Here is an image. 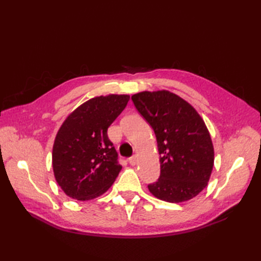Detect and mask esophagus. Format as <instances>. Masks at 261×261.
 Wrapping results in <instances>:
<instances>
[{"mask_svg":"<svg viewBox=\"0 0 261 261\" xmlns=\"http://www.w3.org/2000/svg\"><path fill=\"white\" fill-rule=\"evenodd\" d=\"M136 156L135 155H133V156H130V158H128V162H129V164L130 165H135L136 164Z\"/></svg>","mask_w":261,"mask_h":261,"instance_id":"obj_1","label":"esophagus"}]
</instances>
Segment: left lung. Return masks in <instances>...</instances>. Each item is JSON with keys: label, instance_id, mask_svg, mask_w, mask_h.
Wrapping results in <instances>:
<instances>
[{"label": "left lung", "instance_id": "8db88e82", "mask_svg": "<svg viewBox=\"0 0 261 261\" xmlns=\"http://www.w3.org/2000/svg\"><path fill=\"white\" fill-rule=\"evenodd\" d=\"M134 106L151 126L160 154V176L148 188L156 198L183 202L207 186L215 161L210 134L198 112L168 90L132 96Z\"/></svg>", "mask_w": 261, "mask_h": 261}]
</instances>
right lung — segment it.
<instances>
[{
    "label": "right lung",
    "mask_w": 261,
    "mask_h": 261,
    "mask_svg": "<svg viewBox=\"0 0 261 261\" xmlns=\"http://www.w3.org/2000/svg\"><path fill=\"white\" fill-rule=\"evenodd\" d=\"M128 100L127 94L92 98L62 124L54 140L52 165L55 179L70 198L93 199L114 183L122 165L108 128Z\"/></svg>",
    "instance_id": "obj_1"
}]
</instances>
